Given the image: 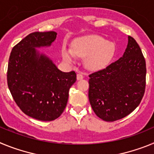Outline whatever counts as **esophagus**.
Here are the masks:
<instances>
[{"mask_svg":"<svg viewBox=\"0 0 154 154\" xmlns=\"http://www.w3.org/2000/svg\"><path fill=\"white\" fill-rule=\"evenodd\" d=\"M84 78V75L82 73L79 72L78 74H77V80H81L82 79Z\"/></svg>","mask_w":154,"mask_h":154,"instance_id":"obj_1","label":"esophagus"}]
</instances>
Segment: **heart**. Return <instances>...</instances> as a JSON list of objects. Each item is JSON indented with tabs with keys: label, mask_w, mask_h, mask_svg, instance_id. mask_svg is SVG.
<instances>
[{
	"label": "heart",
	"mask_w": 154,
	"mask_h": 154,
	"mask_svg": "<svg viewBox=\"0 0 154 154\" xmlns=\"http://www.w3.org/2000/svg\"><path fill=\"white\" fill-rule=\"evenodd\" d=\"M64 60L73 63L75 57L85 58V66L91 71L105 69L115 55V45L98 35H89L75 39L72 48L63 46L62 50Z\"/></svg>",
	"instance_id": "1"
}]
</instances>
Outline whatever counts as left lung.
Returning a JSON list of instances; mask_svg holds the SVG:
<instances>
[{
	"label": "left lung",
	"mask_w": 154,
	"mask_h": 154,
	"mask_svg": "<svg viewBox=\"0 0 154 154\" xmlns=\"http://www.w3.org/2000/svg\"><path fill=\"white\" fill-rule=\"evenodd\" d=\"M146 61L131 36L123 55L106 69L89 75V99L98 117L113 122L138 106L146 87Z\"/></svg>",
	"instance_id": "1"
}]
</instances>
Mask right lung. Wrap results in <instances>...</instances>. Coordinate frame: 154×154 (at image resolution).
<instances>
[{
	"label": "right lung",
	"mask_w": 154,
	"mask_h": 154,
	"mask_svg": "<svg viewBox=\"0 0 154 154\" xmlns=\"http://www.w3.org/2000/svg\"><path fill=\"white\" fill-rule=\"evenodd\" d=\"M55 31L29 34L12 48L7 79L14 100L24 113L42 121H52L63 112L70 87L75 82L74 71L63 72L36 48L50 46Z\"/></svg>",
	"instance_id": "add662e5"
}]
</instances>
